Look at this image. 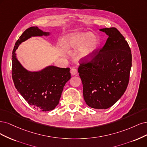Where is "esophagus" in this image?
Listing matches in <instances>:
<instances>
[{
	"mask_svg": "<svg viewBox=\"0 0 147 147\" xmlns=\"http://www.w3.org/2000/svg\"><path fill=\"white\" fill-rule=\"evenodd\" d=\"M70 73H71V74L72 76H74L76 74H77L78 71H77V69H76V68H72L71 69V70H70Z\"/></svg>",
	"mask_w": 147,
	"mask_h": 147,
	"instance_id": "esophagus-1",
	"label": "esophagus"
}]
</instances>
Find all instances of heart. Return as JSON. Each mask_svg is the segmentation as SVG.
I'll return each instance as SVG.
<instances>
[{"label":"heart","mask_w":147,"mask_h":147,"mask_svg":"<svg viewBox=\"0 0 147 147\" xmlns=\"http://www.w3.org/2000/svg\"><path fill=\"white\" fill-rule=\"evenodd\" d=\"M98 44V37L92 33H77L66 36L62 45L67 49H76V57L79 59L87 58L96 49Z\"/></svg>","instance_id":"1"}]
</instances>
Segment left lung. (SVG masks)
<instances>
[{
    "mask_svg": "<svg viewBox=\"0 0 147 147\" xmlns=\"http://www.w3.org/2000/svg\"><path fill=\"white\" fill-rule=\"evenodd\" d=\"M99 30L109 36L105 46L83 59L78 73L87 105L92 108L106 109L114 105L126 91L132 66V54L125 37L116 28ZM88 57L92 59L87 61Z\"/></svg>",
    "mask_w": 147,
    "mask_h": 147,
    "instance_id": "left-lung-1",
    "label": "left lung"
}]
</instances>
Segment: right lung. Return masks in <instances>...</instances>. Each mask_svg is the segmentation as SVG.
I'll list each match as a JSON object with an SVG mask.
<instances>
[{"mask_svg":"<svg viewBox=\"0 0 147 147\" xmlns=\"http://www.w3.org/2000/svg\"><path fill=\"white\" fill-rule=\"evenodd\" d=\"M48 36L37 27H30L22 33L12 53V78L17 90L27 103L41 111L54 109L59 105L63 87L71 78L69 68L48 66L39 71H30L24 68L15 52L22 42L32 36Z\"/></svg>","mask_w":147,"mask_h":147,"instance_id":"right-lung-1","label":"right lung"}]
</instances>
